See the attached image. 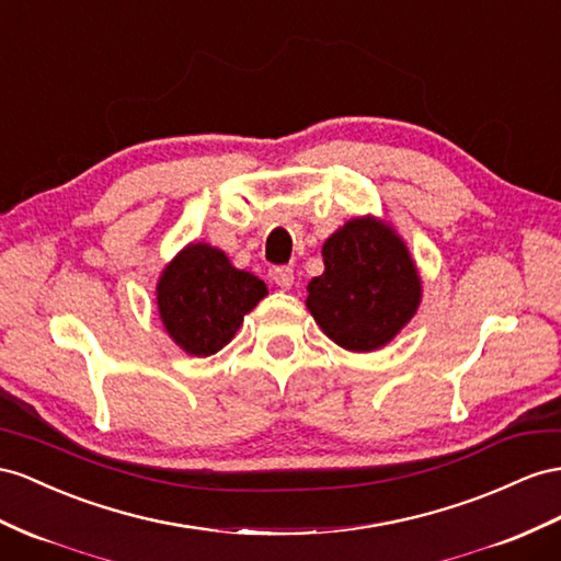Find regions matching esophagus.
Here are the masks:
<instances>
[{
  "instance_id": "1",
  "label": "esophagus",
  "mask_w": 561,
  "mask_h": 561,
  "mask_svg": "<svg viewBox=\"0 0 561 561\" xmlns=\"http://www.w3.org/2000/svg\"><path fill=\"white\" fill-rule=\"evenodd\" d=\"M272 279H275L279 289H291V286H294V270L286 267V265H279V267L272 270Z\"/></svg>"
}]
</instances>
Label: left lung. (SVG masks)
Masks as SVG:
<instances>
[{"label": "left lung", "mask_w": 561, "mask_h": 561, "mask_svg": "<svg viewBox=\"0 0 561 561\" xmlns=\"http://www.w3.org/2000/svg\"><path fill=\"white\" fill-rule=\"evenodd\" d=\"M322 257L324 272L310 279L306 306L341 348L377 351L414 318L422 279L391 225L353 218L324 241Z\"/></svg>", "instance_id": "1"}]
</instances>
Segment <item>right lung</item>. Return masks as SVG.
Instances as JSON below:
<instances>
[{
  "instance_id": "obj_1",
  "label": "right lung",
  "mask_w": 561,
  "mask_h": 561,
  "mask_svg": "<svg viewBox=\"0 0 561 561\" xmlns=\"http://www.w3.org/2000/svg\"><path fill=\"white\" fill-rule=\"evenodd\" d=\"M267 296L263 279L237 270L225 251L198 241L184 247L161 272L156 304L168 336L196 357L215 355L234 339L257 300Z\"/></svg>"
}]
</instances>
